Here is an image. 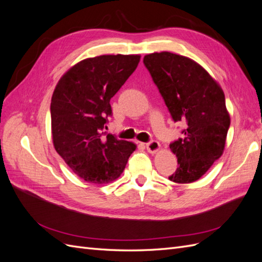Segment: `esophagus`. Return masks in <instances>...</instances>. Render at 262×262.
<instances>
[{
  "instance_id": "esophagus-1",
  "label": "esophagus",
  "mask_w": 262,
  "mask_h": 262,
  "mask_svg": "<svg viewBox=\"0 0 262 262\" xmlns=\"http://www.w3.org/2000/svg\"><path fill=\"white\" fill-rule=\"evenodd\" d=\"M160 147H161V144L158 143V142L155 141V140L149 141L148 143H146V149L148 150L149 153H155V152H157V150L160 149Z\"/></svg>"
}]
</instances>
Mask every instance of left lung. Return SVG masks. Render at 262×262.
Returning a JSON list of instances; mask_svg holds the SVG:
<instances>
[{
	"mask_svg": "<svg viewBox=\"0 0 262 262\" xmlns=\"http://www.w3.org/2000/svg\"><path fill=\"white\" fill-rule=\"evenodd\" d=\"M143 63L153 78L172 120L186 128L169 144L178 167L168 177L177 184L201 178L225 147L231 118L221 86L200 64L171 52L146 54Z\"/></svg>",
	"mask_w": 262,
	"mask_h": 262,
	"instance_id": "obj_1",
	"label": "left lung"
}]
</instances>
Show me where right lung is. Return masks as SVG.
Segmentation results:
<instances>
[{"label":"right lung","instance_id":"add662e5","mask_svg":"<svg viewBox=\"0 0 262 262\" xmlns=\"http://www.w3.org/2000/svg\"><path fill=\"white\" fill-rule=\"evenodd\" d=\"M139 54L85 59L58 82L51 98V131L58 154L78 177L108 184L121 175L137 145L107 133L110 99L134 72Z\"/></svg>","mask_w":262,"mask_h":262}]
</instances>
